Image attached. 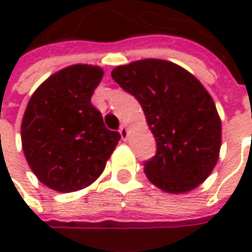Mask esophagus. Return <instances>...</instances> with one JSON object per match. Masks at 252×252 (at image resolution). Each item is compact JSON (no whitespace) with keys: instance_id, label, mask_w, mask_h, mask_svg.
<instances>
[{"instance_id":"34e87169","label":"esophagus","mask_w":252,"mask_h":252,"mask_svg":"<svg viewBox=\"0 0 252 252\" xmlns=\"http://www.w3.org/2000/svg\"><path fill=\"white\" fill-rule=\"evenodd\" d=\"M120 134H121V138H123V140H126V137H128V128H126V124L121 126V128H120Z\"/></svg>"}]
</instances>
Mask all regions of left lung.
Wrapping results in <instances>:
<instances>
[{"label":"left lung","mask_w":252,"mask_h":252,"mask_svg":"<svg viewBox=\"0 0 252 252\" xmlns=\"http://www.w3.org/2000/svg\"><path fill=\"white\" fill-rule=\"evenodd\" d=\"M112 78L141 105L156 140L144 172L158 188L181 194L207 179L219 159L222 124L204 86L174 63L141 60L120 65Z\"/></svg>","instance_id":"1"}]
</instances>
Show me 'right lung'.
<instances>
[{
    "mask_svg": "<svg viewBox=\"0 0 252 252\" xmlns=\"http://www.w3.org/2000/svg\"><path fill=\"white\" fill-rule=\"evenodd\" d=\"M103 77L96 65H70L32 94L22 121L26 160L46 187L73 192L105 169L121 135L108 129L90 99Z\"/></svg>",
    "mask_w": 252,
    "mask_h": 252,
    "instance_id": "1",
    "label": "right lung"
}]
</instances>
